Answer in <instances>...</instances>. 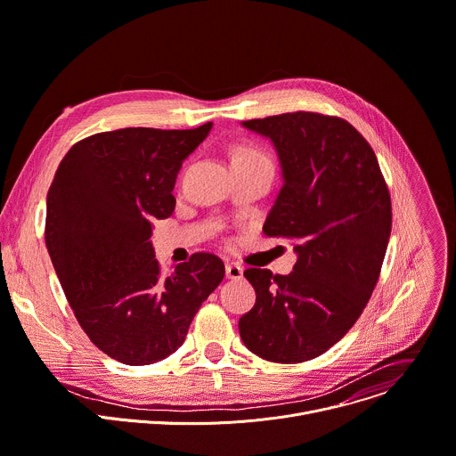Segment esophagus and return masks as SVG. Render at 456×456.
<instances>
[{"instance_id": "1", "label": "esophagus", "mask_w": 456, "mask_h": 456, "mask_svg": "<svg viewBox=\"0 0 456 456\" xmlns=\"http://www.w3.org/2000/svg\"><path fill=\"white\" fill-rule=\"evenodd\" d=\"M225 274L229 280H240L243 276V267L240 264H227Z\"/></svg>"}]
</instances>
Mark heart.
I'll return each mask as SVG.
<instances>
[{
    "label": "heart",
    "instance_id": "b5f03b06",
    "mask_svg": "<svg viewBox=\"0 0 456 456\" xmlns=\"http://www.w3.org/2000/svg\"><path fill=\"white\" fill-rule=\"evenodd\" d=\"M258 161H271V158L262 147L255 143L243 142L232 149V163H258Z\"/></svg>",
    "mask_w": 456,
    "mask_h": 456
}]
</instances>
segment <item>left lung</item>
<instances>
[{
  "instance_id": "left-lung-1",
  "label": "left lung",
  "mask_w": 456,
  "mask_h": 456,
  "mask_svg": "<svg viewBox=\"0 0 456 456\" xmlns=\"http://www.w3.org/2000/svg\"><path fill=\"white\" fill-rule=\"evenodd\" d=\"M273 140L283 185L264 232L293 241L289 274L249 267L255 307L238 322L245 347L276 363L307 362L340 342L375 291L393 213L375 151L338 116L285 112L243 121Z\"/></svg>"
}]
</instances>
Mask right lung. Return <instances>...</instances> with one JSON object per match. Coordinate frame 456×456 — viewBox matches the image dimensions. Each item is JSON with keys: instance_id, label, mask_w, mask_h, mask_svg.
<instances>
[{"instance_id": "obj_1", "label": "right lung", "mask_w": 456, "mask_h": 456, "mask_svg": "<svg viewBox=\"0 0 456 456\" xmlns=\"http://www.w3.org/2000/svg\"><path fill=\"white\" fill-rule=\"evenodd\" d=\"M211 121L187 131L127 127L74 143L47 194L45 243L69 305L91 342L127 365L167 358L225 276L213 253L163 273L154 220L175 211L182 161Z\"/></svg>"}]
</instances>
